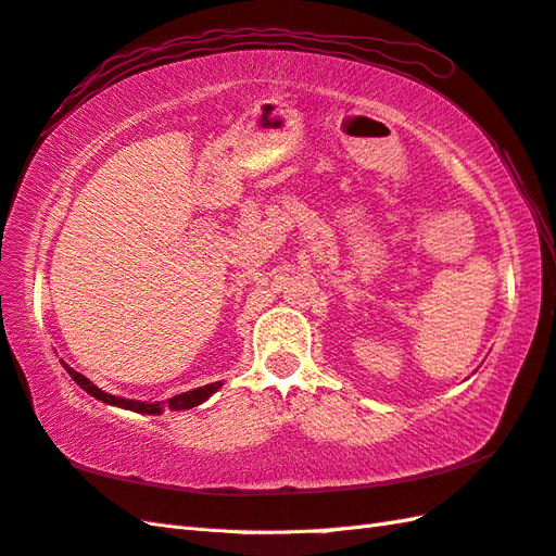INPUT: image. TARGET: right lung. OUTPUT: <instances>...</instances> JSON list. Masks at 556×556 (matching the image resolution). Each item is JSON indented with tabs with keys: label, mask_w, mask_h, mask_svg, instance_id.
Wrapping results in <instances>:
<instances>
[{
	"label": "right lung",
	"mask_w": 556,
	"mask_h": 556,
	"mask_svg": "<svg viewBox=\"0 0 556 556\" xmlns=\"http://www.w3.org/2000/svg\"><path fill=\"white\" fill-rule=\"evenodd\" d=\"M63 367H66V371L71 374L73 381H75L77 386H80L83 391H87L92 397L101 400V403L123 407V409H132V412H141V415H161V412H163L165 407L173 409V412H177V409H191V407L201 405L203 400H208V397L219 389V386H223L219 381H215V383H208V386H201V389L179 393V395H175V397H170V400H165V403H141V400H127V397H118V395H111V393H106V391H101V389H97V386H94L92 381H89L87 377H83L80 371H75V369L68 367L66 363H63Z\"/></svg>",
	"instance_id": "1"
}]
</instances>
